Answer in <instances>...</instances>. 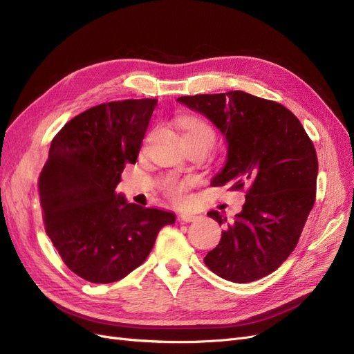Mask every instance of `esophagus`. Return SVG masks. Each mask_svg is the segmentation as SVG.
I'll return each instance as SVG.
<instances>
[{
  "label": "esophagus",
  "mask_w": 354,
  "mask_h": 354,
  "mask_svg": "<svg viewBox=\"0 0 354 354\" xmlns=\"http://www.w3.org/2000/svg\"><path fill=\"white\" fill-rule=\"evenodd\" d=\"M196 216L195 214H190V212H181L178 216V221H185V223H190V221H195Z\"/></svg>",
  "instance_id": "1"
}]
</instances>
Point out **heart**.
Wrapping results in <instances>:
<instances>
[{"label": "heart", "mask_w": 354, "mask_h": 354, "mask_svg": "<svg viewBox=\"0 0 354 354\" xmlns=\"http://www.w3.org/2000/svg\"><path fill=\"white\" fill-rule=\"evenodd\" d=\"M181 130H183L185 142H203L208 143L211 147L216 143V131L214 128L203 120L199 118H187V120L181 121ZM192 186L190 180H178L174 177H168L162 181L164 194L177 203L185 202L187 198V190Z\"/></svg>", "instance_id": "1"}]
</instances>
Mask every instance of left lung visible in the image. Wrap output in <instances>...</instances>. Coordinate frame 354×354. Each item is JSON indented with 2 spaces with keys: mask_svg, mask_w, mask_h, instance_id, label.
I'll use <instances>...</instances> for the list:
<instances>
[{
  "mask_svg": "<svg viewBox=\"0 0 354 354\" xmlns=\"http://www.w3.org/2000/svg\"><path fill=\"white\" fill-rule=\"evenodd\" d=\"M205 115L226 136L227 159L211 185L246 190L203 263L220 277L246 283L270 274L294 251L316 199L317 156L298 118L281 103L243 91L183 95L177 99Z\"/></svg>",
  "mask_w": 354,
  "mask_h": 354,
  "instance_id": "8db88e82",
  "label": "left lung"
}]
</instances>
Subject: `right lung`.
Here are the masks:
<instances>
[{
    "label": "right lung",
    "instance_id": "obj_1",
    "mask_svg": "<svg viewBox=\"0 0 354 354\" xmlns=\"http://www.w3.org/2000/svg\"><path fill=\"white\" fill-rule=\"evenodd\" d=\"M156 99L94 106L55 136L38 178L48 238L69 270L111 283L137 269L173 212L128 203L115 189L136 164Z\"/></svg>",
    "mask_w": 354,
    "mask_h": 354
}]
</instances>
